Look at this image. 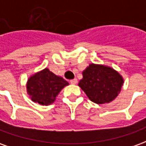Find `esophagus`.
Here are the masks:
<instances>
[{"instance_id":"1","label":"esophagus","mask_w":146,"mask_h":146,"mask_svg":"<svg viewBox=\"0 0 146 146\" xmlns=\"http://www.w3.org/2000/svg\"><path fill=\"white\" fill-rule=\"evenodd\" d=\"M76 83H77V80H76V78H74V79L70 80V84H76Z\"/></svg>"}]
</instances>
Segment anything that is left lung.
<instances>
[{"label": "left lung", "instance_id": "1", "mask_svg": "<svg viewBox=\"0 0 146 146\" xmlns=\"http://www.w3.org/2000/svg\"><path fill=\"white\" fill-rule=\"evenodd\" d=\"M78 85L96 104L110 103L119 95L123 84L122 76L105 65L92 63L83 71Z\"/></svg>", "mask_w": 146, "mask_h": 146}]
</instances>
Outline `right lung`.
Segmentation results:
<instances>
[{"mask_svg":"<svg viewBox=\"0 0 146 146\" xmlns=\"http://www.w3.org/2000/svg\"><path fill=\"white\" fill-rule=\"evenodd\" d=\"M67 85L66 80L45 68L28 79L27 89L33 102L48 106L55 101L61 90Z\"/></svg>","mask_w":146,"mask_h":146,"instance_id":"obj_1","label":"right lung"}]
</instances>
